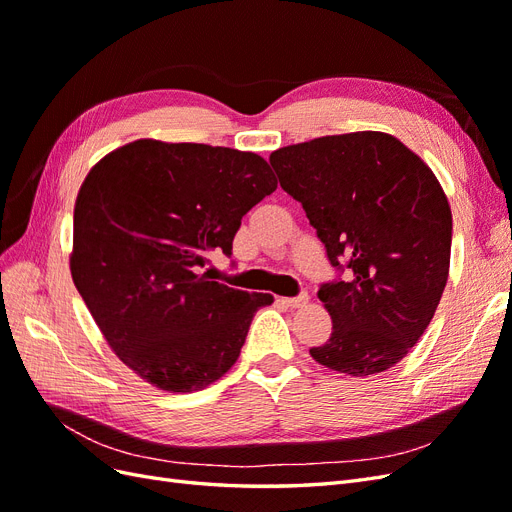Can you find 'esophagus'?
Returning a JSON list of instances; mask_svg holds the SVG:
<instances>
[{
  "label": "esophagus",
  "instance_id": "1",
  "mask_svg": "<svg viewBox=\"0 0 512 512\" xmlns=\"http://www.w3.org/2000/svg\"><path fill=\"white\" fill-rule=\"evenodd\" d=\"M307 301H309V297L305 292L299 294V297H282L280 299V303H284L286 307H303Z\"/></svg>",
  "mask_w": 512,
  "mask_h": 512
}]
</instances>
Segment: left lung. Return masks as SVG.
<instances>
[{
  "instance_id": "1",
  "label": "left lung",
  "mask_w": 512,
  "mask_h": 512,
  "mask_svg": "<svg viewBox=\"0 0 512 512\" xmlns=\"http://www.w3.org/2000/svg\"><path fill=\"white\" fill-rule=\"evenodd\" d=\"M269 162L346 271L318 290L333 331L309 354L356 378L393 367L429 327L448 280L453 215L440 181L384 132L314 138Z\"/></svg>"
}]
</instances>
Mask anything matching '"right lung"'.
I'll use <instances>...</instances> for the list:
<instances>
[{
  "label": "right lung",
  "instance_id": "right-lung-1",
  "mask_svg": "<svg viewBox=\"0 0 512 512\" xmlns=\"http://www.w3.org/2000/svg\"><path fill=\"white\" fill-rule=\"evenodd\" d=\"M258 153L141 138L104 156L74 205L70 271L108 346L160 391L192 393L237 363L267 292L213 282L241 218L275 192Z\"/></svg>",
  "mask_w": 512,
  "mask_h": 512
}]
</instances>
